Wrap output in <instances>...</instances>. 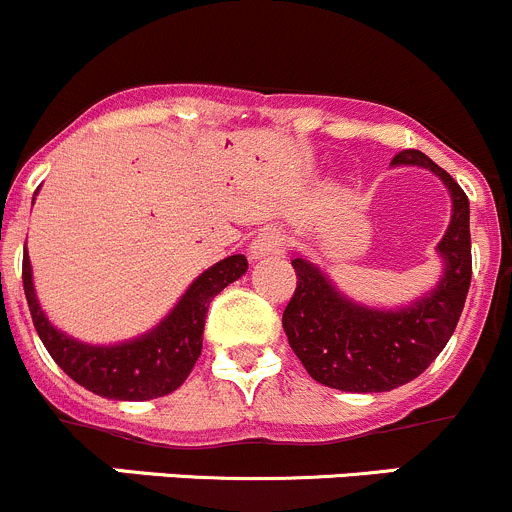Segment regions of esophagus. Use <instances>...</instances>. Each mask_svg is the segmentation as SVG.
<instances>
[{
	"mask_svg": "<svg viewBox=\"0 0 512 512\" xmlns=\"http://www.w3.org/2000/svg\"><path fill=\"white\" fill-rule=\"evenodd\" d=\"M281 244H283V239H281V234H278L276 229H263L261 234L256 236L254 241H251V246H249V254H251V258H266V256H271V254H276L278 249H281Z\"/></svg>",
	"mask_w": 512,
	"mask_h": 512,
	"instance_id": "1",
	"label": "esophagus"
}]
</instances>
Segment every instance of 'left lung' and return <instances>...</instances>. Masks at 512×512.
I'll return each mask as SVG.
<instances>
[{"label": "left lung", "instance_id": "8db88e82", "mask_svg": "<svg viewBox=\"0 0 512 512\" xmlns=\"http://www.w3.org/2000/svg\"><path fill=\"white\" fill-rule=\"evenodd\" d=\"M391 166L426 169L450 194V224L435 246L443 271L428 293L408 306H366L346 296L311 258H291L298 283L283 311V331L308 376L338 391L386 393L421 376L453 336L473 276L463 189L423 151H401Z\"/></svg>", "mask_w": 512, "mask_h": 512}]
</instances>
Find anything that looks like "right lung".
<instances>
[{"mask_svg":"<svg viewBox=\"0 0 512 512\" xmlns=\"http://www.w3.org/2000/svg\"><path fill=\"white\" fill-rule=\"evenodd\" d=\"M37 196V194H34ZM249 268L244 254H234L194 278L176 306L141 336L119 343H84L59 331L44 313L34 291L32 261L24 251L22 281L34 328L49 356L72 381L109 401H151L169 396L189 378L201 356L209 303Z\"/></svg>","mask_w":512,"mask_h":512,"instance_id":"obj_1","label":"right lung"}]
</instances>
